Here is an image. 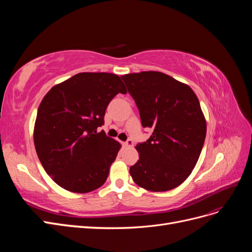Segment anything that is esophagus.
I'll return each instance as SVG.
<instances>
[{
    "mask_svg": "<svg viewBox=\"0 0 252 252\" xmlns=\"http://www.w3.org/2000/svg\"><path fill=\"white\" fill-rule=\"evenodd\" d=\"M124 146L125 147H132L133 146V142H132V140H127L125 143H124Z\"/></svg>",
    "mask_w": 252,
    "mask_h": 252,
    "instance_id": "obj_1",
    "label": "esophagus"
}]
</instances>
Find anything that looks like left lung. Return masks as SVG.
<instances>
[{"instance_id":"obj_1","label":"left lung","mask_w":252,"mask_h":252,"mask_svg":"<svg viewBox=\"0 0 252 252\" xmlns=\"http://www.w3.org/2000/svg\"><path fill=\"white\" fill-rule=\"evenodd\" d=\"M138 106L142 126L152 134L135 146L139 159L130 167L136 185L149 191L180 186L200 158L206 120L199 98L186 84L158 71L122 75Z\"/></svg>"}]
</instances>
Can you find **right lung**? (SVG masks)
<instances>
[{
  "mask_svg": "<svg viewBox=\"0 0 252 252\" xmlns=\"http://www.w3.org/2000/svg\"><path fill=\"white\" fill-rule=\"evenodd\" d=\"M119 75L81 72L53 86L43 97L33 129L36 155L59 186L87 193L107 180L121 144L97 132L106 108L126 94Z\"/></svg>",
  "mask_w": 252,
  "mask_h": 252,
  "instance_id": "right-lung-1",
  "label": "right lung"
}]
</instances>
